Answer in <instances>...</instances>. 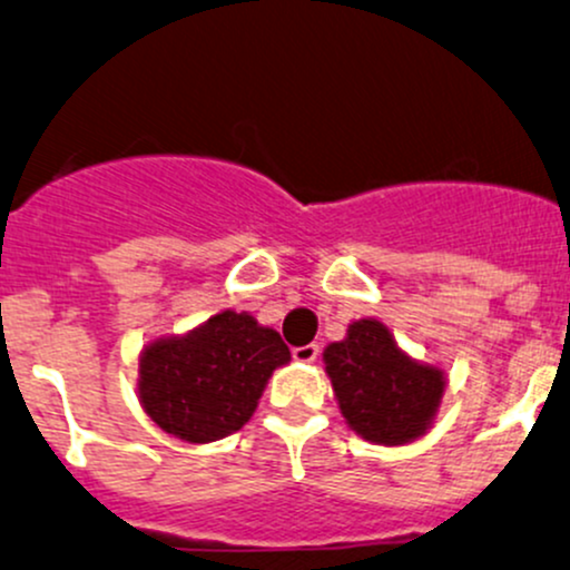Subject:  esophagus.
Listing matches in <instances>:
<instances>
[{
	"label": "esophagus",
	"instance_id": "esophagus-1",
	"mask_svg": "<svg viewBox=\"0 0 570 570\" xmlns=\"http://www.w3.org/2000/svg\"><path fill=\"white\" fill-rule=\"evenodd\" d=\"M317 355H320L317 344H304V347H293V361H298V363L317 361Z\"/></svg>",
	"mask_w": 570,
	"mask_h": 570
}]
</instances>
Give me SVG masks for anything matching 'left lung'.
Masks as SVG:
<instances>
[{"instance_id": "left-lung-1", "label": "left lung", "mask_w": 570, "mask_h": 570, "mask_svg": "<svg viewBox=\"0 0 570 570\" xmlns=\"http://www.w3.org/2000/svg\"><path fill=\"white\" fill-rule=\"evenodd\" d=\"M344 420L374 444L423 436L436 414L444 374L404 355L380 320H357L323 353Z\"/></svg>"}]
</instances>
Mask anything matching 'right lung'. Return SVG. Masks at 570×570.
Here are the masks:
<instances>
[{
	"label": "right lung",
	"mask_w": 570,
	"mask_h": 570,
	"mask_svg": "<svg viewBox=\"0 0 570 570\" xmlns=\"http://www.w3.org/2000/svg\"><path fill=\"white\" fill-rule=\"evenodd\" d=\"M291 361L277 331L226 309L183 338L153 342L139 361L145 412L171 436L207 444L253 417L272 371Z\"/></svg>",
	"instance_id": "obj_1"
}]
</instances>
